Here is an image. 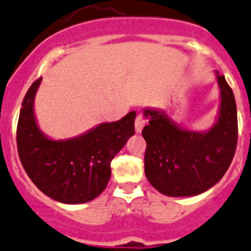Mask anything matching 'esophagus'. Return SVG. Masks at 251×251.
Listing matches in <instances>:
<instances>
[{
  "instance_id": "obj_1",
  "label": "esophagus",
  "mask_w": 251,
  "mask_h": 251,
  "mask_svg": "<svg viewBox=\"0 0 251 251\" xmlns=\"http://www.w3.org/2000/svg\"><path fill=\"white\" fill-rule=\"evenodd\" d=\"M145 124H146V121H145V118L142 115H137L136 122H134V127H136V132L137 133H141L145 127Z\"/></svg>"
}]
</instances>
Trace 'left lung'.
<instances>
[{"label": "left lung", "instance_id": "obj_1", "mask_svg": "<svg viewBox=\"0 0 251 251\" xmlns=\"http://www.w3.org/2000/svg\"><path fill=\"white\" fill-rule=\"evenodd\" d=\"M220 105L212 127L190 130L175 123L166 111L143 109L149 124L142 130L147 149L145 173L152 187L168 197H193L221 180L237 143V110L232 90L215 71Z\"/></svg>", "mask_w": 251, "mask_h": 251}]
</instances>
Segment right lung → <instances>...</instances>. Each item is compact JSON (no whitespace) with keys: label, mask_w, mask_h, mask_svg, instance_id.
Wrapping results in <instances>:
<instances>
[{"label":"right lung","mask_w":251,"mask_h":251,"mask_svg":"<svg viewBox=\"0 0 251 251\" xmlns=\"http://www.w3.org/2000/svg\"><path fill=\"white\" fill-rule=\"evenodd\" d=\"M42 78L27 90L18 123V151L23 168L38 189L66 204L95 199L110 179V162L134 134L136 111L105 122L67 140H53L40 130L34 100Z\"/></svg>","instance_id":"add662e5"}]
</instances>
